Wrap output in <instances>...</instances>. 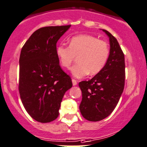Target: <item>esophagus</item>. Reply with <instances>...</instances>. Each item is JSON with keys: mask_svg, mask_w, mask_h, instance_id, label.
<instances>
[{"mask_svg": "<svg viewBox=\"0 0 147 147\" xmlns=\"http://www.w3.org/2000/svg\"><path fill=\"white\" fill-rule=\"evenodd\" d=\"M72 85H73V86H76V85L78 84V81H77L76 80H75V79H72Z\"/></svg>", "mask_w": 147, "mask_h": 147, "instance_id": "esophagus-1", "label": "esophagus"}]
</instances>
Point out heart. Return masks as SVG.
Returning <instances> with one entry per match:
<instances>
[{
  "label": "heart",
  "instance_id": "heart-1",
  "mask_svg": "<svg viewBox=\"0 0 147 147\" xmlns=\"http://www.w3.org/2000/svg\"><path fill=\"white\" fill-rule=\"evenodd\" d=\"M109 53L107 42L90 35H77L71 38L69 46L61 44L57 48V57L64 68L69 69L78 58V64L72 69L76 78L99 73L107 62Z\"/></svg>",
  "mask_w": 147,
  "mask_h": 147
}]
</instances>
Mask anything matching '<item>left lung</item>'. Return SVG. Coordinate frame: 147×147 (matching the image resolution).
I'll return each instance as SVG.
<instances>
[{"label":"left lung","instance_id":"8db88e82","mask_svg":"<svg viewBox=\"0 0 147 147\" xmlns=\"http://www.w3.org/2000/svg\"><path fill=\"white\" fill-rule=\"evenodd\" d=\"M110 53L104 69L92 79L79 83L82 91L80 110L89 121H99L115 109L123 92L125 78L124 53L117 39L106 30Z\"/></svg>","mask_w":147,"mask_h":147}]
</instances>
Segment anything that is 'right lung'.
<instances>
[{
	"instance_id": "add662e5",
	"label": "right lung",
	"mask_w": 147,
	"mask_h": 147,
	"mask_svg": "<svg viewBox=\"0 0 147 147\" xmlns=\"http://www.w3.org/2000/svg\"><path fill=\"white\" fill-rule=\"evenodd\" d=\"M70 26L41 27L22 49L19 92L27 113L40 123L57 118L63 96L72 86L57 55V41Z\"/></svg>"
}]
</instances>
